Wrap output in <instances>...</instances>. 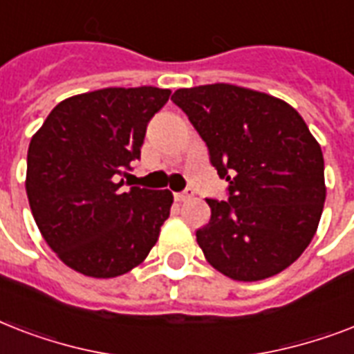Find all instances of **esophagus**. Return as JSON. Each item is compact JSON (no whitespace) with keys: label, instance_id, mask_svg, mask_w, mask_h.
<instances>
[{"label":"esophagus","instance_id":"obj_1","mask_svg":"<svg viewBox=\"0 0 354 354\" xmlns=\"http://www.w3.org/2000/svg\"><path fill=\"white\" fill-rule=\"evenodd\" d=\"M191 196H193V189H185L182 193H174V198H176L178 202H185V200H189Z\"/></svg>","mask_w":354,"mask_h":354}]
</instances>
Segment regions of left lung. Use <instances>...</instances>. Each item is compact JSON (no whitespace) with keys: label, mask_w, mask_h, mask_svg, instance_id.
Wrapping results in <instances>:
<instances>
[{"label":"left lung","mask_w":354,"mask_h":354,"mask_svg":"<svg viewBox=\"0 0 354 354\" xmlns=\"http://www.w3.org/2000/svg\"><path fill=\"white\" fill-rule=\"evenodd\" d=\"M227 182V200L207 198L196 232L207 263L235 281L279 274L310 244L325 202L324 154L299 113L268 93L233 84L174 91Z\"/></svg>","instance_id":"1"}]
</instances>
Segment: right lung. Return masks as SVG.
Returning a JSON list of instances; mask_svg holds the SVG:
<instances>
[{"label": "right lung", "mask_w": 354, "mask_h": 354, "mask_svg": "<svg viewBox=\"0 0 354 354\" xmlns=\"http://www.w3.org/2000/svg\"><path fill=\"white\" fill-rule=\"evenodd\" d=\"M154 86L104 88L58 102L27 152V198L41 236L69 268L97 279L147 259L169 218V189L130 187L147 124L169 101Z\"/></svg>", "instance_id": "right-lung-1"}]
</instances>
